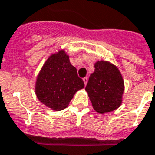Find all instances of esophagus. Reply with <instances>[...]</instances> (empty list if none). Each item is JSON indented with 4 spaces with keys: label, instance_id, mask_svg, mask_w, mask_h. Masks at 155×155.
I'll list each match as a JSON object with an SVG mask.
<instances>
[{
    "label": "esophagus",
    "instance_id": "obj_1",
    "mask_svg": "<svg viewBox=\"0 0 155 155\" xmlns=\"http://www.w3.org/2000/svg\"><path fill=\"white\" fill-rule=\"evenodd\" d=\"M83 81H84V84L86 85V84H87V82H88V77H84V79H83Z\"/></svg>",
    "mask_w": 155,
    "mask_h": 155
}]
</instances>
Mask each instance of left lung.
<instances>
[{
	"instance_id": "obj_1",
	"label": "left lung",
	"mask_w": 155,
	"mask_h": 155,
	"mask_svg": "<svg viewBox=\"0 0 155 155\" xmlns=\"http://www.w3.org/2000/svg\"><path fill=\"white\" fill-rule=\"evenodd\" d=\"M93 108L101 114L116 110L121 104L124 81L116 66L107 61H98L85 87Z\"/></svg>"
}]
</instances>
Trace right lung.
I'll list each match as a JSON object with an SVG mask.
<instances>
[{"label":"right lung","instance_id":"1","mask_svg":"<svg viewBox=\"0 0 155 155\" xmlns=\"http://www.w3.org/2000/svg\"><path fill=\"white\" fill-rule=\"evenodd\" d=\"M84 87L76 68L71 64L64 51H61L45 61L37 78L35 93L41 103L54 110H62L75 92Z\"/></svg>","mask_w":155,"mask_h":155}]
</instances>
